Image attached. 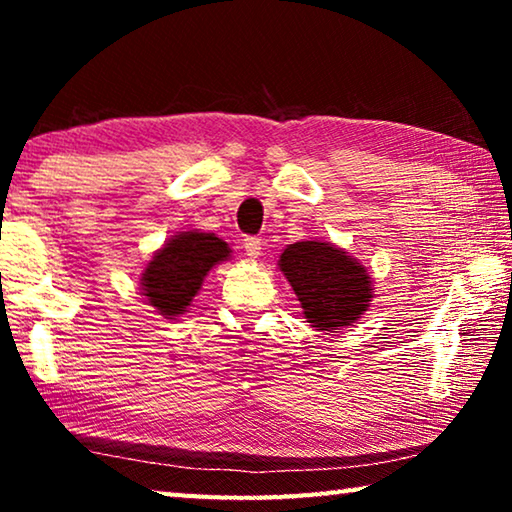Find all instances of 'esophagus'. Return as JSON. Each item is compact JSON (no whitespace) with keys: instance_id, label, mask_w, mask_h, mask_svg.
Instances as JSON below:
<instances>
[{"instance_id":"obj_1","label":"esophagus","mask_w":512,"mask_h":512,"mask_svg":"<svg viewBox=\"0 0 512 512\" xmlns=\"http://www.w3.org/2000/svg\"><path fill=\"white\" fill-rule=\"evenodd\" d=\"M262 246H264L262 237H246V239H244L246 255H248L250 259H257L259 255H262Z\"/></svg>"}]
</instances>
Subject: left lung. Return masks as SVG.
Wrapping results in <instances>:
<instances>
[{
    "label": "left lung",
    "mask_w": 512,
    "mask_h": 512,
    "mask_svg": "<svg viewBox=\"0 0 512 512\" xmlns=\"http://www.w3.org/2000/svg\"><path fill=\"white\" fill-rule=\"evenodd\" d=\"M280 268L318 329H339L368 309L370 275L357 259L320 241H298L280 255Z\"/></svg>",
    "instance_id": "1"
}]
</instances>
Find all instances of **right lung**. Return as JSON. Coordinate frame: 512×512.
<instances>
[{"label":"right lung","mask_w":512,"mask_h":512,"mask_svg":"<svg viewBox=\"0 0 512 512\" xmlns=\"http://www.w3.org/2000/svg\"><path fill=\"white\" fill-rule=\"evenodd\" d=\"M230 248L210 232H183L153 255L142 273V289L162 316H178L198 293L214 264L228 259Z\"/></svg>","instance_id":"right-lung-1"}]
</instances>
